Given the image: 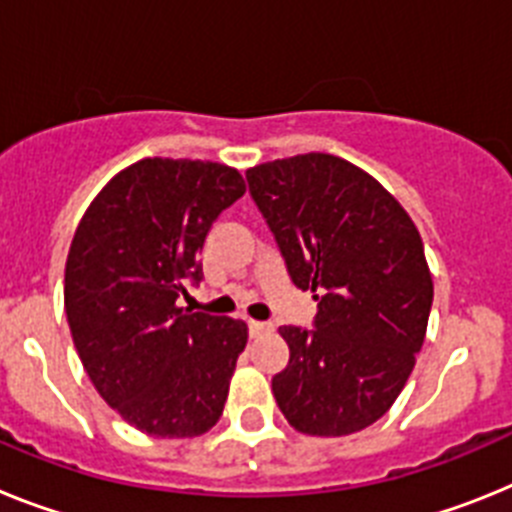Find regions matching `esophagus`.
Listing matches in <instances>:
<instances>
[{"instance_id": "34e87169", "label": "esophagus", "mask_w": 512, "mask_h": 512, "mask_svg": "<svg viewBox=\"0 0 512 512\" xmlns=\"http://www.w3.org/2000/svg\"><path fill=\"white\" fill-rule=\"evenodd\" d=\"M250 335H262V332H268L270 330V324L268 322H257V319H250Z\"/></svg>"}]
</instances>
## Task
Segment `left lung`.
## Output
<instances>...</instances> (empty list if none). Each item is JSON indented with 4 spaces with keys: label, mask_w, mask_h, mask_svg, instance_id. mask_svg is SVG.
<instances>
[{
    "label": "left lung",
    "mask_w": 512,
    "mask_h": 512,
    "mask_svg": "<svg viewBox=\"0 0 512 512\" xmlns=\"http://www.w3.org/2000/svg\"><path fill=\"white\" fill-rule=\"evenodd\" d=\"M291 281L317 293L314 330L281 327L291 358L275 402L306 435H350L386 415L415 368L433 306L417 226L368 172L332 154L247 170Z\"/></svg>",
    "instance_id": "8db88e82"
}]
</instances>
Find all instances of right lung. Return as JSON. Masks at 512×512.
<instances>
[{
	"label": "right lung",
	"instance_id": "add662e5",
	"mask_svg": "<svg viewBox=\"0 0 512 512\" xmlns=\"http://www.w3.org/2000/svg\"><path fill=\"white\" fill-rule=\"evenodd\" d=\"M244 195L234 167L141 159L97 193L66 257L64 306L82 366L128 425L195 438L219 422L242 319L177 306L201 283L213 221Z\"/></svg>",
	"mask_w": 512,
	"mask_h": 512
}]
</instances>
